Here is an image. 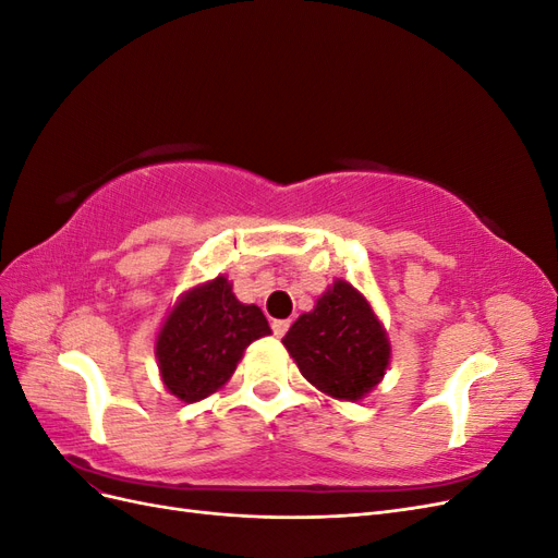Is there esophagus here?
Here are the masks:
<instances>
[{
    "label": "esophagus",
    "mask_w": 558,
    "mask_h": 558,
    "mask_svg": "<svg viewBox=\"0 0 558 558\" xmlns=\"http://www.w3.org/2000/svg\"><path fill=\"white\" fill-rule=\"evenodd\" d=\"M289 326H291L289 318H277V320H272V330H275L277 337H283L286 330H289Z\"/></svg>",
    "instance_id": "esophagus-1"
}]
</instances>
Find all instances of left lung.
Here are the masks:
<instances>
[{
	"label": "left lung",
	"mask_w": 558,
	"mask_h": 558,
	"mask_svg": "<svg viewBox=\"0 0 558 558\" xmlns=\"http://www.w3.org/2000/svg\"><path fill=\"white\" fill-rule=\"evenodd\" d=\"M281 342L302 377L335 400L367 398L391 363V340L381 318L347 279H335Z\"/></svg>",
	"instance_id": "1"
}]
</instances>
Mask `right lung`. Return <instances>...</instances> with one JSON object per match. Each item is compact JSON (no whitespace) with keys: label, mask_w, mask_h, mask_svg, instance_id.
Listing matches in <instances>:
<instances>
[{"label":"right lung","mask_w":558,"mask_h":558,"mask_svg":"<svg viewBox=\"0 0 558 558\" xmlns=\"http://www.w3.org/2000/svg\"><path fill=\"white\" fill-rule=\"evenodd\" d=\"M258 305H244L218 275L183 291L156 335V361L167 391L199 402L221 391L251 342L269 335Z\"/></svg>","instance_id":"right-lung-1"}]
</instances>
